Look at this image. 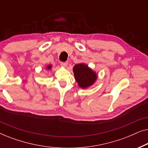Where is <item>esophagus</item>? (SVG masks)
Segmentation results:
<instances>
[{
	"instance_id": "34e87169",
	"label": "esophagus",
	"mask_w": 148,
	"mask_h": 148,
	"mask_svg": "<svg viewBox=\"0 0 148 148\" xmlns=\"http://www.w3.org/2000/svg\"><path fill=\"white\" fill-rule=\"evenodd\" d=\"M68 64V62H60V65L62 66H63V67H66V66H67Z\"/></svg>"
}]
</instances>
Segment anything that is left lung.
I'll return each mask as SVG.
<instances>
[{
	"label": "left lung",
	"mask_w": 148,
	"mask_h": 148,
	"mask_svg": "<svg viewBox=\"0 0 148 148\" xmlns=\"http://www.w3.org/2000/svg\"><path fill=\"white\" fill-rule=\"evenodd\" d=\"M75 79L79 86L82 88H87L96 82V73L84 63L77 64L73 67Z\"/></svg>",
	"instance_id": "obj_1"
}]
</instances>
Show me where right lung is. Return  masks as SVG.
Returning a JSON list of instances; mask_svg holds the SVG:
<instances>
[{
	"label": "right lung",
	"instance_id": "obj_1",
	"mask_svg": "<svg viewBox=\"0 0 148 148\" xmlns=\"http://www.w3.org/2000/svg\"><path fill=\"white\" fill-rule=\"evenodd\" d=\"M52 68V65H48V66H47V69H50Z\"/></svg>",
	"mask_w": 148,
	"mask_h": 148
}]
</instances>
